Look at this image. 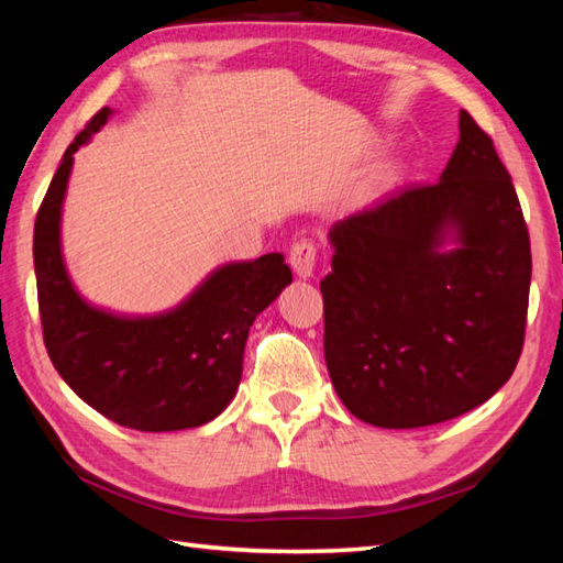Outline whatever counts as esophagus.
Here are the masks:
<instances>
[{"label":"esophagus","mask_w":563,"mask_h":563,"mask_svg":"<svg viewBox=\"0 0 563 563\" xmlns=\"http://www.w3.org/2000/svg\"><path fill=\"white\" fill-rule=\"evenodd\" d=\"M317 261V246L309 239H300L290 246V266L300 278H312Z\"/></svg>","instance_id":"1"}]
</instances>
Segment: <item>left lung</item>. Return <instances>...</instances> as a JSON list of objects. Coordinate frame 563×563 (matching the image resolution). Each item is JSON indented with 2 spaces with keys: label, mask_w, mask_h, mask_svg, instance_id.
Here are the masks:
<instances>
[{
  "label": "left lung",
  "mask_w": 563,
  "mask_h": 563,
  "mask_svg": "<svg viewBox=\"0 0 563 563\" xmlns=\"http://www.w3.org/2000/svg\"><path fill=\"white\" fill-rule=\"evenodd\" d=\"M329 242L324 357L355 418L433 426L506 385L528 321L530 234L494 140L470 113L460 111L438 184L349 214Z\"/></svg>",
  "instance_id": "1"
}]
</instances>
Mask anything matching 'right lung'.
Wrapping results in <instances>:
<instances>
[{
    "mask_svg": "<svg viewBox=\"0 0 563 563\" xmlns=\"http://www.w3.org/2000/svg\"><path fill=\"white\" fill-rule=\"evenodd\" d=\"M109 115L101 109L67 147L35 214L43 341L71 391L113 423L145 433L198 428L234 399L249 329L292 283V271L283 254H266L220 266L164 314L121 317L91 307L67 275L59 218L75 152Z\"/></svg>",
    "mask_w": 563,
    "mask_h": 563,
    "instance_id": "add662e5",
    "label": "right lung"
}]
</instances>
